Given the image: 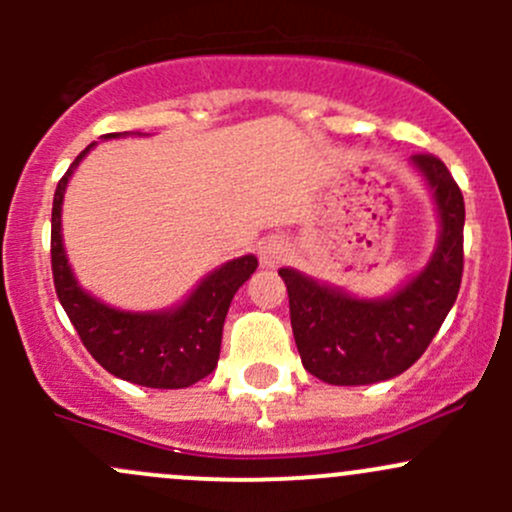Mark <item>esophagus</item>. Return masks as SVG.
<instances>
[{
	"instance_id": "obj_1",
	"label": "esophagus",
	"mask_w": 512,
	"mask_h": 512,
	"mask_svg": "<svg viewBox=\"0 0 512 512\" xmlns=\"http://www.w3.org/2000/svg\"><path fill=\"white\" fill-rule=\"evenodd\" d=\"M289 257V245L282 237H267L260 245V262L265 267H277Z\"/></svg>"
}]
</instances>
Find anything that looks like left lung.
I'll return each mask as SVG.
<instances>
[{"label": "left lung", "instance_id": "obj_1", "mask_svg": "<svg viewBox=\"0 0 512 512\" xmlns=\"http://www.w3.org/2000/svg\"><path fill=\"white\" fill-rule=\"evenodd\" d=\"M441 215V240L421 275L389 299H354L282 267L289 319L304 369L334 386L394 379L428 349L451 312L463 277L466 205L451 170L431 153H416Z\"/></svg>", "mask_w": 512, "mask_h": 512}]
</instances>
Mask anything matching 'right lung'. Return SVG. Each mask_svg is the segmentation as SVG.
Masks as SVG:
<instances>
[{
    "instance_id": "right-lung-1",
    "label": "right lung",
    "mask_w": 512,
    "mask_h": 512,
    "mask_svg": "<svg viewBox=\"0 0 512 512\" xmlns=\"http://www.w3.org/2000/svg\"><path fill=\"white\" fill-rule=\"evenodd\" d=\"M121 136L108 133L106 138ZM76 156L59 180L51 208V272L56 297L79 332L81 342L108 374L151 389H185L218 366L223 324L235 292L257 270V257L245 255L210 272L198 289L170 312H121L86 294L76 285L61 242V203Z\"/></svg>"
}]
</instances>
